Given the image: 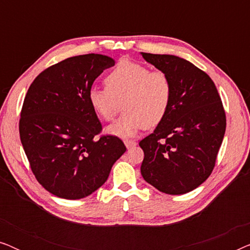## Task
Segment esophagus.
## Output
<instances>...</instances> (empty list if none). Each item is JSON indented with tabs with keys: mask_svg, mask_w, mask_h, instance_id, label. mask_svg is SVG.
<instances>
[{
	"mask_svg": "<svg viewBox=\"0 0 250 250\" xmlns=\"http://www.w3.org/2000/svg\"><path fill=\"white\" fill-rule=\"evenodd\" d=\"M124 143L126 146V148L129 149L132 148V146H136V142L134 141V140H124Z\"/></svg>",
	"mask_w": 250,
	"mask_h": 250,
	"instance_id": "34e87169",
	"label": "esophagus"
}]
</instances>
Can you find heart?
I'll use <instances>...</instances> for the list:
<instances>
[{
  "mask_svg": "<svg viewBox=\"0 0 250 250\" xmlns=\"http://www.w3.org/2000/svg\"><path fill=\"white\" fill-rule=\"evenodd\" d=\"M104 83L105 87H92L87 99L104 122L116 117L122 104L124 114L108 126L109 134L131 138L145 127H155L168 112L173 85L162 70H150L142 63L122 60L107 75Z\"/></svg>",
  "mask_w": 250,
  "mask_h": 250,
  "instance_id": "heart-1",
  "label": "heart"
}]
</instances>
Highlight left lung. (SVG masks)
Listing matches in <instances>:
<instances>
[{"mask_svg":"<svg viewBox=\"0 0 250 250\" xmlns=\"http://www.w3.org/2000/svg\"><path fill=\"white\" fill-rule=\"evenodd\" d=\"M168 75L172 101L165 118L140 141L141 174L167 194L190 192L213 172L223 141L227 117L214 82L190 61L170 54L141 53Z\"/></svg>","mask_w":250,"mask_h":250,"instance_id":"obj_1","label":"left lung"}]
</instances>
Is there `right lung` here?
<instances>
[{
    "label": "right lung",
    "instance_id": "add662e5",
    "mask_svg": "<svg viewBox=\"0 0 250 250\" xmlns=\"http://www.w3.org/2000/svg\"><path fill=\"white\" fill-rule=\"evenodd\" d=\"M115 64L102 54L67 58L46 68L27 91L19 133L30 168L44 189L63 199L90 196L126 151L88 104L95 78Z\"/></svg>",
    "mask_w": 250,
    "mask_h": 250
}]
</instances>
